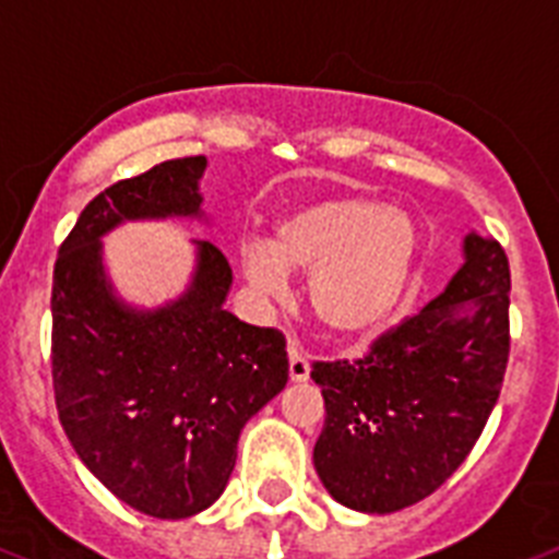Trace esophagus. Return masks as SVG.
I'll use <instances>...</instances> for the list:
<instances>
[{"label":"esophagus","mask_w":559,"mask_h":559,"mask_svg":"<svg viewBox=\"0 0 559 559\" xmlns=\"http://www.w3.org/2000/svg\"><path fill=\"white\" fill-rule=\"evenodd\" d=\"M308 371H311V362H308V357L302 354V348L299 345L290 343L288 345V373L290 380L294 382H306L308 380Z\"/></svg>","instance_id":"obj_1"}]
</instances>
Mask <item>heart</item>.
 <instances>
[{
	"label": "heart",
	"mask_w": 559,
	"mask_h": 559,
	"mask_svg": "<svg viewBox=\"0 0 559 559\" xmlns=\"http://www.w3.org/2000/svg\"><path fill=\"white\" fill-rule=\"evenodd\" d=\"M419 225L405 207L362 193H334L274 223L271 246L242 239L239 274L260 297L280 299L288 274L308 276V306L331 340L380 334L408 297L419 262Z\"/></svg>",
	"instance_id": "obj_1"
}]
</instances>
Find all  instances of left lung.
Wrapping results in <instances>:
<instances>
[{"label": "left lung", "instance_id": "left-lung-1", "mask_svg": "<svg viewBox=\"0 0 559 559\" xmlns=\"http://www.w3.org/2000/svg\"><path fill=\"white\" fill-rule=\"evenodd\" d=\"M509 290L506 251L472 230L440 297L362 359L313 362L325 400L313 468L336 502L391 514L435 495L463 465L502 389Z\"/></svg>", "mask_w": 559, "mask_h": 559}]
</instances>
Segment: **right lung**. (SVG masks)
<instances>
[{"label": "right lung", "instance_id": "add662e5", "mask_svg": "<svg viewBox=\"0 0 559 559\" xmlns=\"http://www.w3.org/2000/svg\"><path fill=\"white\" fill-rule=\"evenodd\" d=\"M205 156L154 165L87 202L53 265L50 366L64 435L110 495L147 518L186 520L228 486L248 419L288 382L285 336L225 311L234 274L193 239L177 299L128 306L103 237L136 219H202Z\"/></svg>", "mask_w": 559, "mask_h": 559}]
</instances>
